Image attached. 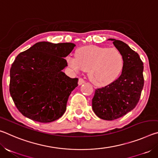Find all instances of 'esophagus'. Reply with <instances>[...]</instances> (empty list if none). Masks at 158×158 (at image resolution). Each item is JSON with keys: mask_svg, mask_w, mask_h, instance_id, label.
<instances>
[{"mask_svg": "<svg viewBox=\"0 0 158 158\" xmlns=\"http://www.w3.org/2000/svg\"><path fill=\"white\" fill-rule=\"evenodd\" d=\"M84 83H85V80L84 79H83V78H79V82H78L79 85H81V84H84Z\"/></svg>", "mask_w": 158, "mask_h": 158, "instance_id": "esophagus-1", "label": "esophagus"}]
</instances>
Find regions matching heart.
<instances>
[{
    "label": "heart",
    "mask_w": 158,
    "mask_h": 158,
    "mask_svg": "<svg viewBox=\"0 0 158 158\" xmlns=\"http://www.w3.org/2000/svg\"><path fill=\"white\" fill-rule=\"evenodd\" d=\"M67 61L75 70L89 71V77L97 85H106L115 81L124 67L123 53L115 47L89 45L79 48L76 57Z\"/></svg>",
    "instance_id": "1"
}]
</instances>
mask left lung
Masks as SVG:
<instances>
[{
  "label": "left lung",
  "mask_w": 158,
  "mask_h": 158,
  "mask_svg": "<svg viewBox=\"0 0 158 158\" xmlns=\"http://www.w3.org/2000/svg\"><path fill=\"white\" fill-rule=\"evenodd\" d=\"M123 53L124 67L117 79L95 89L93 110L103 120L113 121L123 116L137 106L142 91L143 64L137 52L121 40L110 39Z\"/></svg>",
  "instance_id": "left-lung-1"
}]
</instances>
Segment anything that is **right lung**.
<instances>
[{
    "mask_svg": "<svg viewBox=\"0 0 158 158\" xmlns=\"http://www.w3.org/2000/svg\"><path fill=\"white\" fill-rule=\"evenodd\" d=\"M73 43L40 42L19 54L10 68V93L23 116L40 123L63 116L78 79L63 73Z\"/></svg>",
    "mask_w": 158,
    "mask_h": 158,
    "instance_id": "obj_1",
    "label": "right lung"
}]
</instances>
